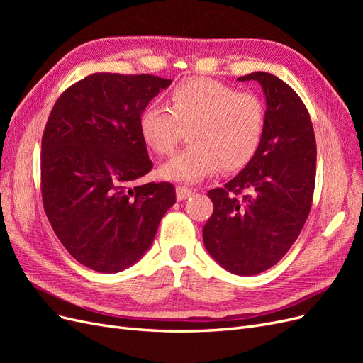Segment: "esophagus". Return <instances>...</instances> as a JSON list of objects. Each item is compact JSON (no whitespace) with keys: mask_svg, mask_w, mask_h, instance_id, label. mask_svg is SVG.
<instances>
[{"mask_svg":"<svg viewBox=\"0 0 363 363\" xmlns=\"http://www.w3.org/2000/svg\"><path fill=\"white\" fill-rule=\"evenodd\" d=\"M175 194H177V200L183 201L186 199H189V196L194 194V191L189 188H183V186H179V188L175 189Z\"/></svg>","mask_w":363,"mask_h":363,"instance_id":"esophagus-1","label":"esophagus"}]
</instances>
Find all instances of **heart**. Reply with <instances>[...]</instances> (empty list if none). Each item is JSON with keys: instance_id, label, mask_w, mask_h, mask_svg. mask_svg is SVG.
I'll use <instances>...</instances> for the list:
<instances>
[{"instance_id": "obj_1", "label": "heart", "mask_w": 363, "mask_h": 363, "mask_svg": "<svg viewBox=\"0 0 363 363\" xmlns=\"http://www.w3.org/2000/svg\"><path fill=\"white\" fill-rule=\"evenodd\" d=\"M168 103L147 106L139 118L142 140L162 156L171 155L188 131L191 145L162 164V179L199 183L219 167L236 171L255 157L265 128L257 95L195 77L175 84Z\"/></svg>"}]
</instances>
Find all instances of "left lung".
Returning a JSON list of instances; mask_svg holds the SVG:
<instances>
[{
	"instance_id": "obj_1",
	"label": "left lung",
	"mask_w": 363,
	"mask_h": 363,
	"mask_svg": "<svg viewBox=\"0 0 363 363\" xmlns=\"http://www.w3.org/2000/svg\"><path fill=\"white\" fill-rule=\"evenodd\" d=\"M265 94V128L260 147L245 168L208 191L213 213L203 228L208 255L236 276H255L286 255L311 212L316 142L312 121L295 94L279 77L251 72ZM245 191L242 199L235 195Z\"/></svg>"
}]
</instances>
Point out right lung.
<instances>
[{"mask_svg":"<svg viewBox=\"0 0 363 363\" xmlns=\"http://www.w3.org/2000/svg\"><path fill=\"white\" fill-rule=\"evenodd\" d=\"M171 80L96 72L54 104L42 138V201L63 247L98 272L145 255L175 203L171 183L135 186L152 168L139 118Z\"/></svg>","mask_w":363,"mask_h":363,"instance_id":"right-lung-1","label":"right lung"}]
</instances>
